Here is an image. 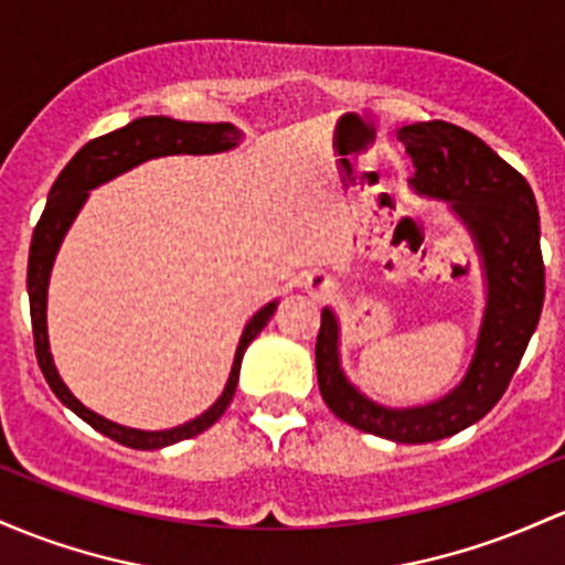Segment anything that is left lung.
<instances>
[{
  "label": "left lung",
  "instance_id": "1",
  "mask_svg": "<svg viewBox=\"0 0 565 565\" xmlns=\"http://www.w3.org/2000/svg\"><path fill=\"white\" fill-rule=\"evenodd\" d=\"M420 195L454 201L472 231L488 276V308L469 373L456 392L424 407L392 411L362 396L338 362V321L321 313L316 375L327 407L356 429L394 443H434L477 424L501 399L523 359L544 306V259L536 198L523 173L480 136L445 120L399 128Z\"/></svg>",
  "mask_w": 565,
  "mask_h": 565
}]
</instances>
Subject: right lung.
Wrapping results in <instances>:
<instances>
[{"label": "right lung", "instance_id": "right-lung-1", "mask_svg": "<svg viewBox=\"0 0 565 565\" xmlns=\"http://www.w3.org/2000/svg\"><path fill=\"white\" fill-rule=\"evenodd\" d=\"M241 134L235 131L231 122H182L171 120V117H139V120L128 122L126 128H117V131L90 139L74 158L66 163V169L58 173V179L53 182L51 195H47V206L42 212L40 222H36L34 235H31V249H29V273H26V287H29V311H31V332H34V351L36 362H40L42 375H45L47 386L53 388V394L70 407L72 413H77L85 424H90L93 429L107 434L115 443L126 445V448L136 450H158L166 445L182 443V439L195 437V434L206 431L214 420H220V415L231 405L235 386H238V373H241V359L244 351L249 349V343L263 332V327L268 324L273 311H276V302L265 306L263 311L252 316V321L246 324L244 334L238 340V349H235L233 370L227 377V386L222 392L220 399L209 407L206 413L198 415L190 424L177 426V429L166 431H141V429H128V426L111 424V420L102 418L98 413L88 411L83 402L74 396L70 388L64 386L58 373H55V364L51 356V345H47V321H45V308H47V278H51V268L55 252H58L64 233L70 231L72 220L83 209L88 190L98 188L102 182H109L117 173L134 169V166L145 163L150 158H160V154H209V152H225L231 147L238 145Z\"/></svg>", "mask_w": 565, "mask_h": 565}]
</instances>
